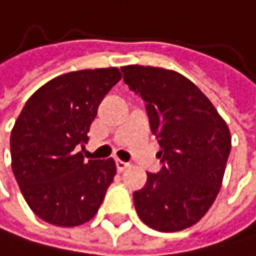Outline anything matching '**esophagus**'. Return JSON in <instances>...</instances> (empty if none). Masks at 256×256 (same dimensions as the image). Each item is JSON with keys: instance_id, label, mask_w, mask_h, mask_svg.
Listing matches in <instances>:
<instances>
[{"instance_id": "34e87169", "label": "esophagus", "mask_w": 256, "mask_h": 256, "mask_svg": "<svg viewBox=\"0 0 256 256\" xmlns=\"http://www.w3.org/2000/svg\"><path fill=\"white\" fill-rule=\"evenodd\" d=\"M129 166H130V163L122 162V160H116V168H118V171H120V172H122L124 170H127Z\"/></svg>"}]
</instances>
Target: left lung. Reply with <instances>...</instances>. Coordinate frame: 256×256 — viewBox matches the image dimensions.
<instances>
[{
  "instance_id": "1",
  "label": "left lung",
  "mask_w": 256,
  "mask_h": 256,
  "mask_svg": "<svg viewBox=\"0 0 256 256\" xmlns=\"http://www.w3.org/2000/svg\"><path fill=\"white\" fill-rule=\"evenodd\" d=\"M124 82L146 102L163 163L134 192L135 210L158 232L185 230L205 216L222 185L232 136L226 121L196 85L180 72L122 66Z\"/></svg>"
}]
</instances>
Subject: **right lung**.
Masks as SVG:
<instances>
[{"mask_svg":"<svg viewBox=\"0 0 256 256\" xmlns=\"http://www.w3.org/2000/svg\"><path fill=\"white\" fill-rule=\"evenodd\" d=\"M121 79L118 68L80 70L46 82L10 134L12 171L29 208L44 222L76 227L98 213L116 174L113 158L85 160L98 107Z\"/></svg>","mask_w":256,"mask_h":256,"instance_id":"right-lung-1","label":"right lung"}]
</instances>
